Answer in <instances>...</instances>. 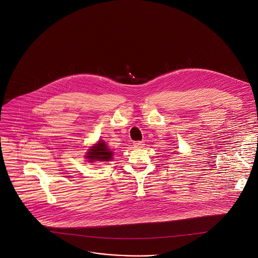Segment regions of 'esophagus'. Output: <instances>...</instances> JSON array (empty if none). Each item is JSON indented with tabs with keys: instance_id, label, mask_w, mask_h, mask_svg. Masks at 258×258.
<instances>
[{
	"instance_id": "34e87169",
	"label": "esophagus",
	"mask_w": 258,
	"mask_h": 258,
	"mask_svg": "<svg viewBox=\"0 0 258 258\" xmlns=\"http://www.w3.org/2000/svg\"><path fill=\"white\" fill-rule=\"evenodd\" d=\"M135 148H143L145 146L144 142H134Z\"/></svg>"
}]
</instances>
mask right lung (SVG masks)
I'll return each mask as SVG.
<instances>
[{
  "mask_svg": "<svg viewBox=\"0 0 258 258\" xmlns=\"http://www.w3.org/2000/svg\"><path fill=\"white\" fill-rule=\"evenodd\" d=\"M113 153L108 148L106 143L103 140L98 141V143L92 146L86 155L88 162H96V161H110L112 159Z\"/></svg>",
  "mask_w": 258,
  "mask_h": 258,
  "instance_id": "1",
  "label": "right lung"
}]
</instances>
